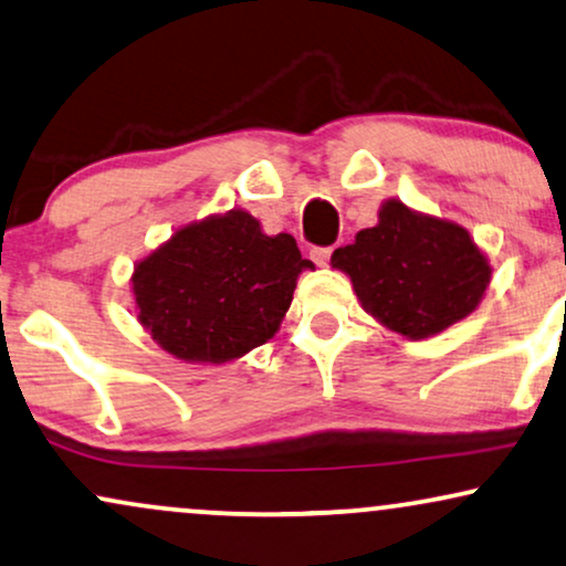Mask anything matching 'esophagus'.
<instances>
[{"mask_svg": "<svg viewBox=\"0 0 566 566\" xmlns=\"http://www.w3.org/2000/svg\"><path fill=\"white\" fill-rule=\"evenodd\" d=\"M311 259L316 266H328V261H332V248H313Z\"/></svg>", "mask_w": 566, "mask_h": 566, "instance_id": "1", "label": "esophagus"}]
</instances>
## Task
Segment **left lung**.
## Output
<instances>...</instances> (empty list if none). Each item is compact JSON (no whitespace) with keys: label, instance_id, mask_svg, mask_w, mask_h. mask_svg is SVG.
<instances>
[{"label":"left lung","instance_id":"1","mask_svg":"<svg viewBox=\"0 0 566 566\" xmlns=\"http://www.w3.org/2000/svg\"><path fill=\"white\" fill-rule=\"evenodd\" d=\"M332 266L345 271L360 305L378 324L407 339L441 334L468 318L485 295L491 263L457 221L384 200L378 224L336 248Z\"/></svg>","mask_w":566,"mask_h":566}]
</instances>
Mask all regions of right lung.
Instances as JSON below:
<instances>
[{
    "label": "right lung",
    "mask_w": 566,
    "mask_h": 566,
    "mask_svg": "<svg viewBox=\"0 0 566 566\" xmlns=\"http://www.w3.org/2000/svg\"><path fill=\"white\" fill-rule=\"evenodd\" d=\"M305 269L292 234H266L242 209L211 213L135 263V311L164 353L221 366L279 332Z\"/></svg>",
    "instance_id": "add662e5"
}]
</instances>
